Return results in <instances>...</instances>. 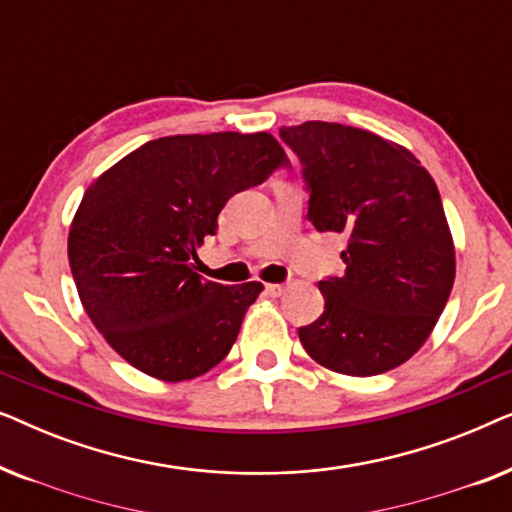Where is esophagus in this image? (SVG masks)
<instances>
[{"label":"esophagus","mask_w":512,"mask_h":512,"mask_svg":"<svg viewBox=\"0 0 512 512\" xmlns=\"http://www.w3.org/2000/svg\"><path fill=\"white\" fill-rule=\"evenodd\" d=\"M265 293H268V296H272V298H279V296H284V293H286V286L284 284H265Z\"/></svg>","instance_id":"esophagus-1"}]
</instances>
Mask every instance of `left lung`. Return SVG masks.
Returning <instances> with one entry per match:
<instances>
[{
  "instance_id": "left-lung-1",
  "label": "left lung",
  "mask_w": 512,
  "mask_h": 512,
  "mask_svg": "<svg viewBox=\"0 0 512 512\" xmlns=\"http://www.w3.org/2000/svg\"><path fill=\"white\" fill-rule=\"evenodd\" d=\"M279 137L303 163L307 219L347 237L345 275L321 279L324 314L300 342L335 373H387L424 345L454 284L436 181L408 149L352 125L307 121Z\"/></svg>"
}]
</instances>
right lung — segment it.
<instances>
[{
    "mask_svg": "<svg viewBox=\"0 0 512 512\" xmlns=\"http://www.w3.org/2000/svg\"><path fill=\"white\" fill-rule=\"evenodd\" d=\"M286 163L268 132L160 137L83 193L69 228V268L83 310L130 366L181 382L226 359L263 284L202 279L195 249L216 233L235 193Z\"/></svg>",
    "mask_w": 512,
    "mask_h": 512,
    "instance_id": "obj_1",
    "label": "right lung"
}]
</instances>
